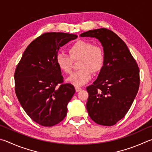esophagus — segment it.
I'll list each match as a JSON object with an SVG mask.
<instances>
[{"label": "esophagus", "mask_w": 152, "mask_h": 152, "mask_svg": "<svg viewBox=\"0 0 152 152\" xmlns=\"http://www.w3.org/2000/svg\"><path fill=\"white\" fill-rule=\"evenodd\" d=\"M75 91L77 92H79V91H81V90H82V89L81 88V87H75Z\"/></svg>", "instance_id": "34e87169"}]
</instances>
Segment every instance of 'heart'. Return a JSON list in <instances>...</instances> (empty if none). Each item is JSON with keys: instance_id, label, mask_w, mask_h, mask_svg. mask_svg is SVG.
Wrapping results in <instances>:
<instances>
[{"instance_id": "1", "label": "heart", "mask_w": 152, "mask_h": 152, "mask_svg": "<svg viewBox=\"0 0 152 152\" xmlns=\"http://www.w3.org/2000/svg\"><path fill=\"white\" fill-rule=\"evenodd\" d=\"M71 57L65 53H58L56 62L61 71L69 73L71 71L73 59H80L79 70L75 71L66 79L69 83L75 87L82 86L91 79V72L98 73L102 70L105 63V53L99 45H94L86 41H78L69 47Z\"/></svg>"}]
</instances>
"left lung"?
I'll use <instances>...</instances> for the list:
<instances>
[{
  "instance_id": "left-lung-1",
  "label": "left lung",
  "mask_w": 152,
  "mask_h": 152,
  "mask_svg": "<svg viewBox=\"0 0 152 152\" xmlns=\"http://www.w3.org/2000/svg\"><path fill=\"white\" fill-rule=\"evenodd\" d=\"M81 37L97 39L105 53V63L89 94L87 110L95 123L111 126L131 107L140 87V70L126 44L107 28L90 30Z\"/></svg>"
}]
</instances>
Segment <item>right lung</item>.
<instances>
[{
    "label": "right lung",
    "mask_w": 152,
    "mask_h": 152,
    "mask_svg": "<svg viewBox=\"0 0 152 152\" xmlns=\"http://www.w3.org/2000/svg\"><path fill=\"white\" fill-rule=\"evenodd\" d=\"M77 38L69 33L42 34L26 47L15 70L18 102L32 120L42 126L51 127L62 121L75 93L73 85L62 83L56 57L61 47ZM58 84L61 85L57 88Z\"/></svg>",
    "instance_id": "obj_1"
}]
</instances>
